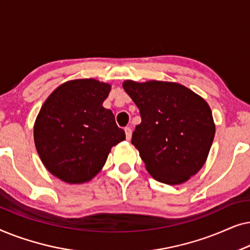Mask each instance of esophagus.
I'll return each mask as SVG.
<instances>
[{
  "instance_id": "34e87169",
  "label": "esophagus",
  "mask_w": 250,
  "mask_h": 250,
  "mask_svg": "<svg viewBox=\"0 0 250 250\" xmlns=\"http://www.w3.org/2000/svg\"><path fill=\"white\" fill-rule=\"evenodd\" d=\"M125 134H126V139L131 140V138H132V129H131V127H125Z\"/></svg>"
}]
</instances>
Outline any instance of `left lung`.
<instances>
[{
    "label": "left lung",
    "mask_w": 250,
    "mask_h": 250,
    "mask_svg": "<svg viewBox=\"0 0 250 250\" xmlns=\"http://www.w3.org/2000/svg\"><path fill=\"white\" fill-rule=\"evenodd\" d=\"M141 123L132 135L146 168L159 182H187L206 163L215 123L205 99L174 82L125 81Z\"/></svg>",
    "instance_id": "obj_1"
}]
</instances>
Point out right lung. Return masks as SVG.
I'll use <instances>...</instances> for the list:
<instances>
[{"label":"right lung","instance_id":"1","mask_svg":"<svg viewBox=\"0 0 250 250\" xmlns=\"http://www.w3.org/2000/svg\"><path fill=\"white\" fill-rule=\"evenodd\" d=\"M111 85L94 78L68 81L44 102L34 124L43 165L69 184L88 182L104 166L111 148L125 140L110 109L102 104Z\"/></svg>","mask_w":250,"mask_h":250}]
</instances>
